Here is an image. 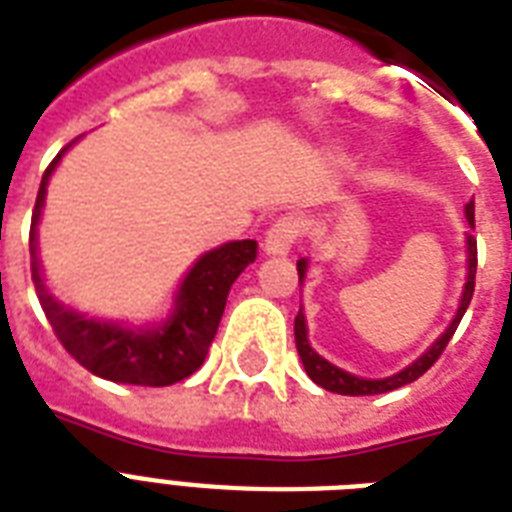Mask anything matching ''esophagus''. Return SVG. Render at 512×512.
Segmentation results:
<instances>
[{"mask_svg":"<svg viewBox=\"0 0 512 512\" xmlns=\"http://www.w3.org/2000/svg\"><path fill=\"white\" fill-rule=\"evenodd\" d=\"M296 235H299V221L285 216V219L272 224V229L264 237V243H261V251L267 253V256H288L293 243H296Z\"/></svg>","mask_w":512,"mask_h":512,"instance_id":"esophagus-1","label":"esophagus"}]
</instances>
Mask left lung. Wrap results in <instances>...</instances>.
<instances>
[{
	"mask_svg": "<svg viewBox=\"0 0 512 512\" xmlns=\"http://www.w3.org/2000/svg\"><path fill=\"white\" fill-rule=\"evenodd\" d=\"M465 219L470 232H465V285H462V296H459L457 312H454V318L446 326L438 339H435L430 347H427L417 360H411L406 368H400L395 374L382 376V379H366V376L350 374V371H344V368L334 366L331 360H326L320 355L315 347L310 344V328H307V318H304V307H299V315H296V323H293V336H296V350H299L301 366L307 371L312 382L320 384L323 390L328 392H339V395H382V392L398 390L403 384H411L414 379L425 374L427 368L433 366L435 360L441 358V352L446 350V344L451 342V336L457 331L459 320L470 307V299H473L475 291V267H478V248H475V202L470 200L465 205ZM296 269H299V285H304L307 280V272H310V259H299L296 261Z\"/></svg>",
	"mask_w": 512,
	"mask_h": 512,
	"instance_id": "1",
	"label": "left lung"
}]
</instances>
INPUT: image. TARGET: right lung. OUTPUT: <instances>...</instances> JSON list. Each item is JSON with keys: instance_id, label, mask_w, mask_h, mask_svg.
<instances>
[{"instance_id": "obj_1", "label": "right lung", "mask_w": 512, "mask_h": 512, "mask_svg": "<svg viewBox=\"0 0 512 512\" xmlns=\"http://www.w3.org/2000/svg\"><path fill=\"white\" fill-rule=\"evenodd\" d=\"M71 144L61 149V154L45 170L31 216V280L37 288L39 304L66 352L90 374L109 382L141 387H168L181 382L208 358L227 307L229 288L256 259V240H232L202 253L181 277L173 293V304L162 320L138 326L128 320L90 318L85 312L74 310L50 293L45 285V269L39 261V221L45 211L47 184Z\"/></svg>"}]
</instances>
